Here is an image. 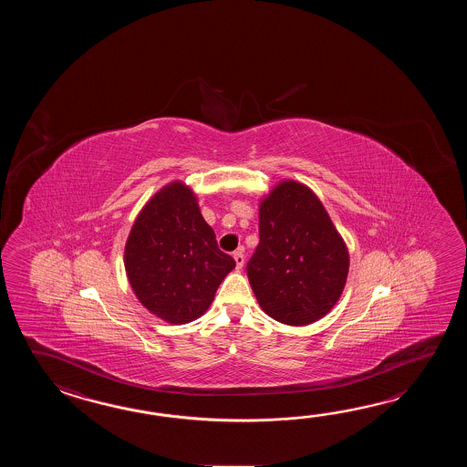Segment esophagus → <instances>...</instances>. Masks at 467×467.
<instances>
[{"mask_svg":"<svg viewBox=\"0 0 467 467\" xmlns=\"http://www.w3.org/2000/svg\"><path fill=\"white\" fill-rule=\"evenodd\" d=\"M234 258H235V264H237V268L244 267V262H245V257H244V252H242V250H237V252H234Z\"/></svg>","mask_w":467,"mask_h":467,"instance_id":"1","label":"esophagus"}]
</instances>
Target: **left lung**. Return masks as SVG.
Segmentation results:
<instances>
[{
    "instance_id": "1",
    "label": "left lung",
    "mask_w": 467,
    "mask_h": 467,
    "mask_svg": "<svg viewBox=\"0 0 467 467\" xmlns=\"http://www.w3.org/2000/svg\"><path fill=\"white\" fill-rule=\"evenodd\" d=\"M258 245L247 277L264 312L287 326H307L336 306L348 252L312 190L278 183L258 210Z\"/></svg>"
}]
</instances>
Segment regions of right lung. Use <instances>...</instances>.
Here are the masks:
<instances>
[{"instance_id":"1","label":"right lung","mask_w":467,"mask_h":467,"mask_svg":"<svg viewBox=\"0 0 467 467\" xmlns=\"http://www.w3.org/2000/svg\"><path fill=\"white\" fill-rule=\"evenodd\" d=\"M235 260L222 252L192 190L175 182L140 212L125 247L130 285L170 324H187L210 307Z\"/></svg>"}]
</instances>
